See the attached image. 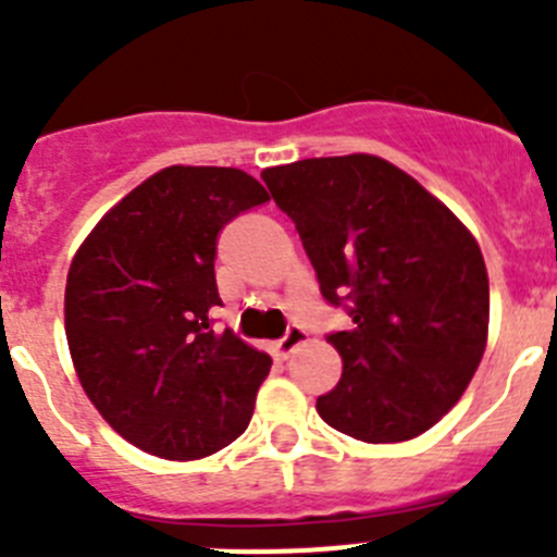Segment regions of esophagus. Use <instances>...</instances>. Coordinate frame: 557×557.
I'll return each instance as SVG.
<instances>
[{
    "mask_svg": "<svg viewBox=\"0 0 557 557\" xmlns=\"http://www.w3.org/2000/svg\"><path fill=\"white\" fill-rule=\"evenodd\" d=\"M304 343H307V329L298 326V323H289L284 337L273 346V351L278 354V357H289V354H293L298 346H304Z\"/></svg>",
    "mask_w": 557,
    "mask_h": 557,
    "instance_id": "1",
    "label": "esophagus"
}]
</instances>
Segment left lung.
Here are the masks:
<instances>
[{"label": "left lung", "instance_id": "obj_1", "mask_svg": "<svg viewBox=\"0 0 557 557\" xmlns=\"http://www.w3.org/2000/svg\"><path fill=\"white\" fill-rule=\"evenodd\" d=\"M295 223L321 295L346 309L326 339L343 376L318 396L329 426L366 444L410 441L469 387L488 337V273L460 220L376 156L304 159L262 172Z\"/></svg>", "mask_w": 557, "mask_h": 557}]
</instances>
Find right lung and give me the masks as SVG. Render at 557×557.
<instances>
[{"label": "right lung", "instance_id": "add662e5", "mask_svg": "<svg viewBox=\"0 0 557 557\" xmlns=\"http://www.w3.org/2000/svg\"><path fill=\"white\" fill-rule=\"evenodd\" d=\"M268 203L248 172L166 166L97 223L66 278V339L77 376L113 430L166 457L214 455L250 424L273 359L225 329L218 236Z\"/></svg>", "mask_w": 557, "mask_h": 557}]
</instances>
